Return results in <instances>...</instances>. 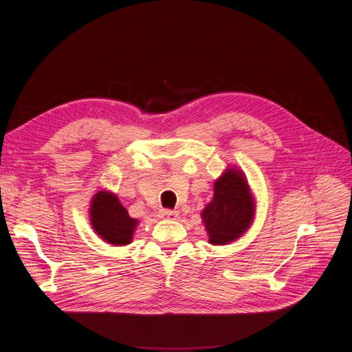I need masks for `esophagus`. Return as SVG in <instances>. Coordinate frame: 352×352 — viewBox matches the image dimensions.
<instances>
[{"mask_svg": "<svg viewBox=\"0 0 352 352\" xmlns=\"http://www.w3.org/2000/svg\"><path fill=\"white\" fill-rule=\"evenodd\" d=\"M158 217L163 220H175L177 217V211L175 210H160Z\"/></svg>", "mask_w": 352, "mask_h": 352, "instance_id": "esophagus-1", "label": "esophagus"}]
</instances>
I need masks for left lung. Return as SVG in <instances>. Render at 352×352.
Here are the masks:
<instances>
[{
    "label": "left lung",
    "mask_w": 352,
    "mask_h": 352,
    "mask_svg": "<svg viewBox=\"0 0 352 352\" xmlns=\"http://www.w3.org/2000/svg\"><path fill=\"white\" fill-rule=\"evenodd\" d=\"M212 188V199L201 211V219L211 245H228L251 228L255 199L247 176L238 167H228Z\"/></svg>",
    "instance_id": "left-lung-1"
}]
</instances>
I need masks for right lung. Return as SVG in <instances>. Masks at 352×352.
I'll return each instance as SVG.
<instances>
[{
	"label": "right lung",
	"mask_w": 352,
	"mask_h": 352,
	"mask_svg": "<svg viewBox=\"0 0 352 352\" xmlns=\"http://www.w3.org/2000/svg\"><path fill=\"white\" fill-rule=\"evenodd\" d=\"M89 221L94 232L113 247L129 245L140 220L129 216L116 194L101 189L91 199Z\"/></svg>",
	"instance_id": "add662e5"
}]
</instances>
